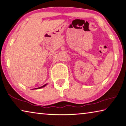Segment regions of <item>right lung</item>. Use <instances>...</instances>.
<instances>
[{
  "label": "right lung",
  "mask_w": 126,
  "mask_h": 126,
  "mask_svg": "<svg viewBox=\"0 0 126 126\" xmlns=\"http://www.w3.org/2000/svg\"><path fill=\"white\" fill-rule=\"evenodd\" d=\"M46 85H47V84H45V85H44V86H41V87H39V88H37V89H40V88H42V87H45Z\"/></svg>",
  "instance_id": "1"
}]
</instances>
